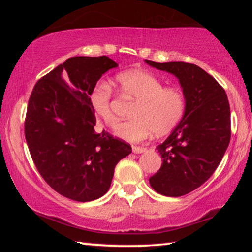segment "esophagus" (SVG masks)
Returning a JSON list of instances; mask_svg holds the SVG:
<instances>
[{
	"label": "esophagus",
	"instance_id": "1",
	"mask_svg": "<svg viewBox=\"0 0 252 252\" xmlns=\"http://www.w3.org/2000/svg\"><path fill=\"white\" fill-rule=\"evenodd\" d=\"M147 150V148L144 147H132V151H133L134 153H142Z\"/></svg>",
	"mask_w": 252,
	"mask_h": 252
}]
</instances>
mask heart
<instances>
[{"instance_id": "b5f03b06", "label": "heart", "mask_w": 252, "mask_h": 252, "mask_svg": "<svg viewBox=\"0 0 252 252\" xmlns=\"http://www.w3.org/2000/svg\"><path fill=\"white\" fill-rule=\"evenodd\" d=\"M121 93L134 100L131 119L117 126L116 134L130 142L142 141L155 132L161 135L176 126L186 111V97L177 88L163 83L144 71H127L117 76ZM96 117L106 126L113 127L118 118L112 110V89L105 82L97 83L89 96Z\"/></svg>"}]
</instances>
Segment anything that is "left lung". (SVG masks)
<instances>
[{
  "label": "left lung",
  "instance_id": "obj_1",
  "mask_svg": "<svg viewBox=\"0 0 252 252\" xmlns=\"http://www.w3.org/2000/svg\"><path fill=\"white\" fill-rule=\"evenodd\" d=\"M146 62L177 76L186 97L182 120L157 147L163 159L161 168L149 179L158 193L181 197L203 185L222 160L231 136L228 96L215 78L198 65Z\"/></svg>",
  "mask_w": 252,
  "mask_h": 252
}]
</instances>
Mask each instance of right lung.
Segmentation results:
<instances>
[{
	"mask_svg": "<svg viewBox=\"0 0 252 252\" xmlns=\"http://www.w3.org/2000/svg\"><path fill=\"white\" fill-rule=\"evenodd\" d=\"M108 57H73L37 81L30 96L24 132L34 164L63 197L92 201L108 192L114 168L130 144L104 130L96 133L90 93L106 71Z\"/></svg>",
	"mask_w": 252,
	"mask_h": 252,
	"instance_id": "obj_1",
	"label": "right lung"
}]
</instances>
